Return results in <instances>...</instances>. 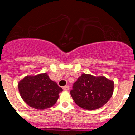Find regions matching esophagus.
I'll list each match as a JSON object with an SVG mask.
<instances>
[{
	"instance_id": "esophagus-1",
	"label": "esophagus",
	"mask_w": 135,
	"mask_h": 135,
	"mask_svg": "<svg viewBox=\"0 0 135 135\" xmlns=\"http://www.w3.org/2000/svg\"><path fill=\"white\" fill-rule=\"evenodd\" d=\"M63 89H64V90H68L69 89H70V87H69L68 86H65L63 87Z\"/></svg>"
}]
</instances>
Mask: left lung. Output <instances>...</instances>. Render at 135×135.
I'll return each mask as SVG.
<instances>
[{"instance_id": "1", "label": "left lung", "mask_w": 135, "mask_h": 135, "mask_svg": "<svg viewBox=\"0 0 135 135\" xmlns=\"http://www.w3.org/2000/svg\"><path fill=\"white\" fill-rule=\"evenodd\" d=\"M114 81L105 76L82 74L70 91L75 103L87 110H94L104 105L114 93Z\"/></svg>"}]
</instances>
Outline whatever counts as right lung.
<instances>
[{
    "mask_svg": "<svg viewBox=\"0 0 135 135\" xmlns=\"http://www.w3.org/2000/svg\"><path fill=\"white\" fill-rule=\"evenodd\" d=\"M21 98L36 109H45L54 105L63 89L49 78L46 73L27 76L18 83Z\"/></svg>",
    "mask_w": 135,
    "mask_h": 135,
    "instance_id": "1",
    "label": "right lung"
}]
</instances>
